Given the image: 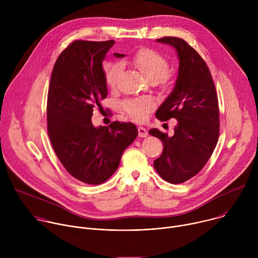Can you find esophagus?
Wrapping results in <instances>:
<instances>
[{"label":"esophagus","instance_id":"1","mask_svg":"<svg viewBox=\"0 0 258 258\" xmlns=\"http://www.w3.org/2000/svg\"><path fill=\"white\" fill-rule=\"evenodd\" d=\"M138 133H139L140 138H146L147 136H148V132H147L143 126H139Z\"/></svg>","mask_w":258,"mask_h":258}]
</instances>
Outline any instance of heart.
<instances>
[{
  "mask_svg": "<svg viewBox=\"0 0 258 258\" xmlns=\"http://www.w3.org/2000/svg\"><path fill=\"white\" fill-rule=\"evenodd\" d=\"M133 65L151 82H158L163 89L169 86V62L159 52L149 49L142 48L135 53L132 58ZM122 69L119 62H105L103 65L104 79L106 85L114 89L117 86L118 78ZM154 107L153 99L149 97L130 99L122 103L123 111L133 119L137 121L144 120L148 113Z\"/></svg>",
  "mask_w": 258,
  "mask_h": 258,
  "instance_id": "obj_1",
  "label": "heart"
}]
</instances>
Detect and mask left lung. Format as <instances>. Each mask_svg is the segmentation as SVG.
Returning a JSON list of instances; mask_svg holds the SVG:
<instances>
[{"label":"left lung","instance_id":"8db88e82","mask_svg":"<svg viewBox=\"0 0 258 258\" xmlns=\"http://www.w3.org/2000/svg\"><path fill=\"white\" fill-rule=\"evenodd\" d=\"M157 42L174 47L179 67L173 91L155 114L160 121L175 118L174 134L168 137L157 128L149 131L163 142L154 167L164 180L181 183L204 167L215 149L219 136L217 93L206 62L186 41L164 36Z\"/></svg>","mask_w":258,"mask_h":258}]
</instances>
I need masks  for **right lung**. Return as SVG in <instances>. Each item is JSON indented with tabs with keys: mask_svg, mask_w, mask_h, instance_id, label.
Here are the masks:
<instances>
[{
	"mask_svg": "<svg viewBox=\"0 0 258 258\" xmlns=\"http://www.w3.org/2000/svg\"><path fill=\"white\" fill-rule=\"evenodd\" d=\"M114 43L73 41L58 56L49 85L52 147L68 173L89 185H100L116 171L123 151L138 136L132 122L113 121L98 128L92 124L93 109L107 97L102 61Z\"/></svg>",
	"mask_w": 258,
	"mask_h": 258,
	"instance_id": "add662e5",
	"label": "right lung"
}]
</instances>
